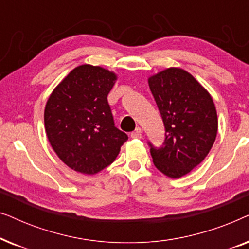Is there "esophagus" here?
<instances>
[{
    "instance_id": "1",
    "label": "esophagus",
    "mask_w": 249,
    "mask_h": 249,
    "mask_svg": "<svg viewBox=\"0 0 249 249\" xmlns=\"http://www.w3.org/2000/svg\"><path fill=\"white\" fill-rule=\"evenodd\" d=\"M131 138H135V139H141L142 137V129L141 128H137L134 132H131Z\"/></svg>"
}]
</instances>
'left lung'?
<instances>
[{"label":"left lung","mask_w":249,"mask_h":249,"mask_svg":"<svg viewBox=\"0 0 249 249\" xmlns=\"http://www.w3.org/2000/svg\"><path fill=\"white\" fill-rule=\"evenodd\" d=\"M148 85L165 127L164 145L149 144L153 163L169 178H180L206 158L215 142V105L209 91L181 68L153 74Z\"/></svg>","instance_id":"left-lung-1"}]
</instances>
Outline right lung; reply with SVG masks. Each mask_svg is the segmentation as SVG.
<instances>
[{
	"label": "right lung",
	"mask_w": 249,
	"mask_h": 249,
	"mask_svg": "<svg viewBox=\"0 0 249 249\" xmlns=\"http://www.w3.org/2000/svg\"><path fill=\"white\" fill-rule=\"evenodd\" d=\"M118 76L81 64L68 73L46 102L44 124L53 151L64 164L84 175L110 165L128 136L114 125L107 95Z\"/></svg>",
	"instance_id": "obj_1"
}]
</instances>
